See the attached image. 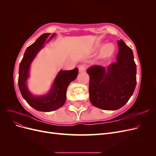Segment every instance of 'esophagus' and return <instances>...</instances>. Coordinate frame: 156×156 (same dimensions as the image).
Masks as SVG:
<instances>
[{
	"mask_svg": "<svg viewBox=\"0 0 156 156\" xmlns=\"http://www.w3.org/2000/svg\"><path fill=\"white\" fill-rule=\"evenodd\" d=\"M85 70H86V68L84 65L79 66V71L80 73L84 72H85Z\"/></svg>",
	"mask_w": 156,
	"mask_h": 156,
	"instance_id": "esophagus-1",
	"label": "esophagus"
}]
</instances>
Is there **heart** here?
Listing matches in <instances>:
<instances>
[{"mask_svg": "<svg viewBox=\"0 0 156 156\" xmlns=\"http://www.w3.org/2000/svg\"><path fill=\"white\" fill-rule=\"evenodd\" d=\"M115 50V48L114 45L111 43H108L103 46L100 55L102 57H108V56H111L113 53H114Z\"/></svg>", "mask_w": 156, "mask_h": 156, "instance_id": "heart-1", "label": "heart"}]
</instances>
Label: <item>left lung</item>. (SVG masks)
Here are the masks:
<instances>
[{
  "label": "left lung",
  "mask_w": 156,
  "mask_h": 156,
  "mask_svg": "<svg viewBox=\"0 0 156 156\" xmlns=\"http://www.w3.org/2000/svg\"><path fill=\"white\" fill-rule=\"evenodd\" d=\"M116 62L107 69L94 65L87 69L90 77L89 96L92 104L103 110L115 111L123 107L136 87V67L132 50L118 40Z\"/></svg>",
  "instance_id": "left-lung-1"
}]
</instances>
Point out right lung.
Returning <instances> with one entry per match:
<instances>
[{"label": "right lung", "mask_w": 156, "mask_h": 156, "mask_svg": "<svg viewBox=\"0 0 156 156\" xmlns=\"http://www.w3.org/2000/svg\"><path fill=\"white\" fill-rule=\"evenodd\" d=\"M49 35V33L41 35L34 44L27 48L19 69L18 84L23 98L34 109L43 112L53 111L64 105L66 100L68 87L76 79L79 72L77 68L72 70H60L48 93L37 96L30 92L27 87V80L30 76V65L37 53L44 47L45 42L48 43L55 34H52L47 41Z\"/></svg>", "instance_id": "right-lung-1"}]
</instances>
